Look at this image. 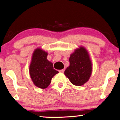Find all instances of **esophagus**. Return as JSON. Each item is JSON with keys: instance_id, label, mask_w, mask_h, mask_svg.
I'll list each match as a JSON object with an SVG mask.
<instances>
[{"instance_id": "34e87169", "label": "esophagus", "mask_w": 120, "mask_h": 120, "mask_svg": "<svg viewBox=\"0 0 120 120\" xmlns=\"http://www.w3.org/2000/svg\"><path fill=\"white\" fill-rule=\"evenodd\" d=\"M64 71H65V69H63L59 70V71H60V72H61V73H63Z\"/></svg>"}]
</instances>
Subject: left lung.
<instances>
[{
    "instance_id": "8db88e82",
    "label": "left lung",
    "mask_w": 120,
    "mask_h": 120,
    "mask_svg": "<svg viewBox=\"0 0 120 120\" xmlns=\"http://www.w3.org/2000/svg\"><path fill=\"white\" fill-rule=\"evenodd\" d=\"M70 65L64 74L75 86H82L90 78L92 64L89 53L83 47L75 49L69 58Z\"/></svg>"
}]
</instances>
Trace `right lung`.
<instances>
[{
    "mask_svg": "<svg viewBox=\"0 0 120 120\" xmlns=\"http://www.w3.org/2000/svg\"><path fill=\"white\" fill-rule=\"evenodd\" d=\"M47 53L37 49L33 54L29 68L31 79L35 86L41 89L49 86L52 78L59 71L53 68V64L47 59Z\"/></svg>",
    "mask_w": 120,
    "mask_h": 120,
    "instance_id": "1",
    "label": "right lung"
}]
</instances>
